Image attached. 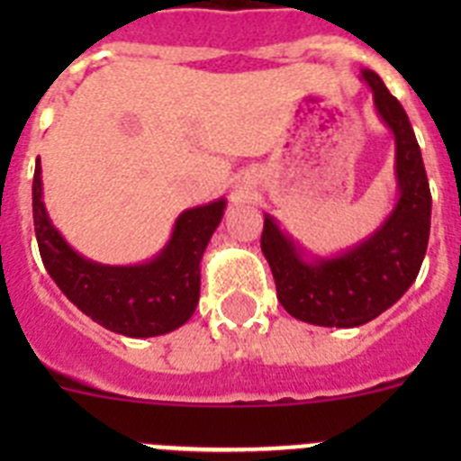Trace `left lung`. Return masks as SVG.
I'll return each mask as SVG.
<instances>
[{
	"label": "left lung",
	"mask_w": 461,
	"mask_h": 461,
	"mask_svg": "<svg viewBox=\"0 0 461 461\" xmlns=\"http://www.w3.org/2000/svg\"><path fill=\"white\" fill-rule=\"evenodd\" d=\"M362 80L394 136L399 198L393 212L369 238L335 256L304 254L270 214L260 235L281 307L293 319L323 328H357L393 307L420 272L429 240V182L409 115L376 73L362 68Z\"/></svg>",
	"instance_id": "8db88e82"
}]
</instances>
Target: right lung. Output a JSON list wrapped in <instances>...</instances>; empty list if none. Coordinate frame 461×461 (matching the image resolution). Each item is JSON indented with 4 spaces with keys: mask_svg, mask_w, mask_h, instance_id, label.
<instances>
[{
    "mask_svg": "<svg viewBox=\"0 0 461 461\" xmlns=\"http://www.w3.org/2000/svg\"><path fill=\"white\" fill-rule=\"evenodd\" d=\"M32 207L48 275L94 323L124 337H158L194 316L201 297V260L221 223L226 198L182 212L164 249L138 266H104L73 249L48 217L41 161L34 170Z\"/></svg>",
    "mask_w": 461,
    "mask_h": 461,
    "instance_id": "obj_1",
    "label": "right lung"
}]
</instances>
